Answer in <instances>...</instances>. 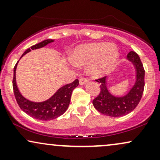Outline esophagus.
Returning a JSON list of instances; mask_svg holds the SVG:
<instances>
[{"label":"esophagus","mask_w":160,"mask_h":160,"mask_svg":"<svg viewBox=\"0 0 160 160\" xmlns=\"http://www.w3.org/2000/svg\"><path fill=\"white\" fill-rule=\"evenodd\" d=\"M88 82V80H86V78H80V85H85V84H86Z\"/></svg>","instance_id":"34e87169"}]
</instances>
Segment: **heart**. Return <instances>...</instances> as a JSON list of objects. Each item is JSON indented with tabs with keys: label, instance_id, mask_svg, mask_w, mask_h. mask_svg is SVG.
<instances>
[{
	"label": "heart",
	"instance_id": "b5f03b06",
	"mask_svg": "<svg viewBox=\"0 0 160 160\" xmlns=\"http://www.w3.org/2000/svg\"><path fill=\"white\" fill-rule=\"evenodd\" d=\"M119 56L114 43L95 42L77 47L70 55V60L75 66L86 67L92 78H99L113 71Z\"/></svg>",
	"mask_w": 160,
	"mask_h": 160
}]
</instances>
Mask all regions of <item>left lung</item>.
<instances>
[{"instance_id": "1", "label": "left lung", "mask_w": 160, "mask_h": 160, "mask_svg": "<svg viewBox=\"0 0 160 160\" xmlns=\"http://www.w3.org/2000/svg\"><path fill=\"white\" fill-rule=\"evenodd\" d=\"M127 60L133 64L135 69V82L127 94L123 96H114L107 86L108 79L95 80L100 82L101 91L92 104L97 111L109 117H122L132 112L137 107L142 97L144 88V69L138 55L134 51L128 53Z\"/></svg>"}]
</instances>
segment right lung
<instances>
[{
    "label": "right lung",
    "mask_w": 160,
    "mask_h": 160,
    "mask_svg": "<svg viewBox=\"0 0 160 160\" xmlns=\"http://www.w3.org/2000/svg\"><path fill=\"white\" fill-rule=\"evenodd\" d=\"M53 41H54V40H45L38 43V44L32 46V47H31V49L28 48L27 50H25L22 57L25 56L26 53L31 52L32 49L34 50V49L42 48L49 43H52ZM18 62L16 64L13 69L12 87H13L16 100L19 104V108L25 113L31 116L33 118L40 120H52L63 114L67 111L69 106L71 93L75 88L79 85V80L78 79L71 83L67 84V85L63 86L60 89H58L56 92L51 98L47 99V101L41 102H32V101L25 98L20 93L17 85H16V71Z\"/></svg>",
    "instance_id": "1"
}]
</instances>
